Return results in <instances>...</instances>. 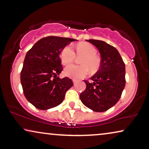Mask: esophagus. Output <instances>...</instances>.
I'll return each instance as SVG.
<instances>
[{
    "instance_id": "obj_1",
    "label": "esophagus",
    "mask_w": 149,
    "mask_h": 149,
    "mask_svg": "<svg viewBox=\"0 0 149 149\" xmlns=\"http://www.w3.org/2000/svg\"><path fill=\"white\" fill-rule=\"evenodd\" d=\"M72 82H73V83H74V85H76V84L77 83V80H75V79H73Z\"/></svg>"
}]
</instances>
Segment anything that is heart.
Returning a JSON list of instances; mask_svg holds the SVG:
<instances>
[{
	"mask_svg": "<svg viewBox=\"0 0 149 149\" xmlns=\"http://www.w3.org/2000/svg\"><path fill=\"white\" fill-rule=\"evenodd\" d=\"M97 49L93 45L88 43H81L77 46V54L81 58L80 63L82 65H70L64 70V74L70 78L81 79L89 73V68L91 71L97 70L100 65V60L97 56ZM60 58L62 63L68 65L76 58V54L71 45L66 46L61 52Z\"/></svg>",
	"mask_w": 149,
	"mask_h": 149,
	"instance_id": "b5f03b06",
	"label": "heart"
}]
</instances>
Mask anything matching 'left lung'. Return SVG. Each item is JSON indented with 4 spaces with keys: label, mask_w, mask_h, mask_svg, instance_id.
<instances>
[{
    "label": "left lung",
    "mask_w": 149,
    "mask_h": 149,
    "mask_svg": "<svg viewBox=\"0 0 149 149\" xmlns=\"http://www.w3.org/2000/svg\"><path fill=\"white\" fill-rule=\"evenodd\" d=\"M99 49L101 64L91 77L93 83L84 80L86 89L80 95L82 103L97 112L110 109L119 101L126 85L125 64L117 49L101 40H86Z\"/></svg>",
    "instance_id": "obj_1"
}]
</instances>
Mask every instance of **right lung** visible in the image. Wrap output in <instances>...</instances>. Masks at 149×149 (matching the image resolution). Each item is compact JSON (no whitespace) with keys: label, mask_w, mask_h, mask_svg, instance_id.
Wrapping results in <instances>:
<instances>
[{"label":"right lung","mask_w":149,"mask_h":149,"mask_svg":"<svg viewBox=\"0 0 149 149\" xmlns=\"http://www.w3.org/2000/svg\"><path fill=\"white\" fill-rule=\"evenodd\" d=\"M74 39L48 36L38 41L27 52L21 72V83L27 100L36 108L46 110L63 101L72 87V80L60 79L62 71L60 54Z\"/></svg>","instance_id":"obj_1"}]
</instances>
